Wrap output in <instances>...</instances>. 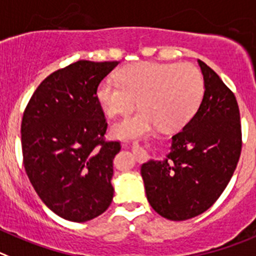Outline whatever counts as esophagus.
I'll list each match as a JSON object with an SVG mask.
<instances>
[{
	"label": "esophagus",
	"instance_id": "esophagus-1",
	"mask_svg": "<svg viewBox=\"0 0 256 256\" xmlns=\"http://www.w3.org/2000/svg\"><path fill=\"white\" fill-rule=\"evenodd\" d=\"M131 149H132V152H134V155L136 156V160L138 162H142V159L146 156V152H145V149L144 148L140 146L138 142H134L132 146H131Z\"/></svg>",
	"mask_w": 256,
	"mask_h": 256
}]
</instances>
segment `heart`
<instances>
[{"label": "heart", "mask_w": 256, "mask_h": 256, "mask_svg": "<svg viewBox=\"0 0 256 256\" xmlns=\"http://www.w3.org/2000/svg\"><path fill=\"white\" fill-rule=\"evenodd\" d=\"M117 82L104 80L96 98L108 117L126 116L139 102L134 116L117 124V138H138L155 126L170 131L182 128L194 116L204 98V78L188 63L139 62L121 68Z\"/></svg>", "instance_id": "b5f03b06"}]
</instances>
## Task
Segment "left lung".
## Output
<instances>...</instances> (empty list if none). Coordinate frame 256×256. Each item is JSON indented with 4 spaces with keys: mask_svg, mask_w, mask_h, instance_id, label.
Returning a JSON list of instances; mask_svg holds the SVG:
<instances>
[{
    "mask_svg": "<svg viewBox=\"0 0 256 256\" xmlns=\"http://www.w3.org/2000/svg\"><path fill=\"white\" fill-rule=\"evenodd\" d=\"M198 64L204 94L197 112L172 138L170 152L164 160L142 166L150 206L172 221L204 214L218 200L242 146L235 94L206 63Z\"/></svg>",
    "mask_w": 256,
    "mask_h": 256,
    "instance_id": "obj_1",
    "label": "left lung"
}]
</instances>
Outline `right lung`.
Instances as JSON below:
<instances>
[{"instance_id":"1","label":"right lung","mask_w":256,"mask_h":256,"mask_svg":"<svg viewBox=\"0 0 256 256\" xmlns=\"http://www.w3.org/2000/svg\"><path fill=\"white\" fill-rule=\"evenodd\" d=\"M118 62L78 60L48 76L21 122L24 166L40 200L68 221L104 214L118 142H106L107 122L96 98L101 80Z\"/></svg>"}]
</instances>
